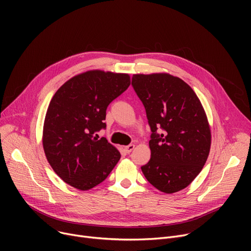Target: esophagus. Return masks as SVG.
<instances>
[{
    "label": "esophagus",
    "mask_w": 251,
    "mask_h": 251,
    "mask_svg": "<svg viewBox=\"0 0 251 251\" xmlns=\"http://www.w3.org/2000/svg\"><path fill=\"white\" fill-rule=\"evenodd\" d=\"M134 148H135L134 144H129V146L125 147V151H126L127 153H129V152H131V151H132L134 150Z\"/></svg>",
    "instance_id": "obj_1"
}]
</instances>
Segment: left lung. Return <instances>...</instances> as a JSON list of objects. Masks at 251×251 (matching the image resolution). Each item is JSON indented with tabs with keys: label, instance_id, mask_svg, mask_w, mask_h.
Here are the masks:
<instances>
[{
	"label": "left lung",
	"instance_id": "obj_1",
	"mask_svg": "<svg viewBox=\"0 0 251 251\" xmlns=\"http://www.w3.org/2000/svg\"><path fill=\"white\" fill-rule=\"evenodd\" d=\"M132 86L151 130V160L142 173L162 192L180 191L201 173L209 153L212 134L202 104L186 82L168 73L134 74Z\"/></svg>",
	"mask_w": 251,
	"mask_h": 251
}]
</instances>
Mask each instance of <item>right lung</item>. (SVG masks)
<instances>
[{"label":"right lung","mask_w":251,"mask_h":251,"mask_svg":"<svg viewBox=\"0 0 251 251\" xmlns=\"http://www.w3.org/2000/svg\"><path fill=\"white\" fill-rule=\"evenodd\" d=\"M129 85L128 74L90 70L66 81L50 100L43 147L52 170L70 186L94 188L120 160L119 151L97 132L105 128L108 105Z\"/></svg>","instance_id":"right-lung-1"}]
</instances>
